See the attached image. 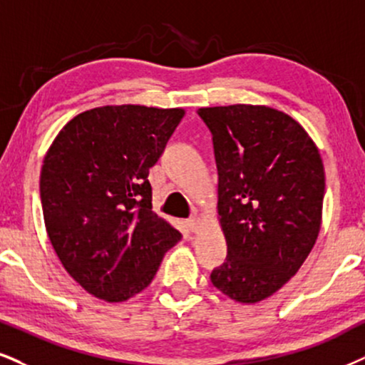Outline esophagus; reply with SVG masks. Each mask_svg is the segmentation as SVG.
Wrapping results in <instances>:
<instances>
[{
	"instance_id": "1",
	"label": "esophagus",
	"mask_w": 365,
	"mask_h": 365,
	"mask_svg": "<svg viewBox=\"0 0 365 365\" xmlns=\"http://www.w3.org/2000/svg\"><path fill=\"white\" fill-rule=\"evenodd\" d=\"M200 217H197V215H192L191 218H187L186 220V225H187V228H190V232H192V233H196L197 232V228H200Z\"/></svg>"
}]
</instances>
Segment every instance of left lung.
Here are the masks:
<instances>
[{
    "mask_svg": "<svg viewBox=\"0 0 365 365\" xmlns=\"http://www.w3.org/2000/svg\"><path fill=\"white\" fill-rule=\"evenodd\" d=\"M218 169L227 259L213 286L240 303L281 289L307 260L322 225L325 169L304 128L267 106L200 108Z\"/></svg>",
    "mask_w": 365,
    "mask_h": 365,
    "instance_id": "left-lung-1",
    "label": "left lung"
}]
</instances>
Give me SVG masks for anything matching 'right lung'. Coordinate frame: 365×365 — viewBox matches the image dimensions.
Here are the masks:
<instances>
[{"label":"right lung","mask_w":365,"mask_h":365,"mask_svg":"<svg viewBox=\"0 0 365 365\" xmlns=\"http://www.w3.org/2000/svg\"><path fill=\"white\" fill-rule=\"evenodd\" d=\"M184 116L138 105L84 111L58 132L40 173L51 244L88 292L118 303L150 284L182 235L152 211L148 169Z\"/></svg>","instance_id":"add662e5"}]
</instances>
